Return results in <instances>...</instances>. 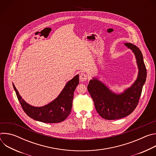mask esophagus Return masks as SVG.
Returning a JSON list of instances; mask_svg holds the SVG:
<instances>
[{
  "label": "esophagus",
  "instance_id": "obj_1",
  "mask_svg": "<svg viewBox=\"0 0 156 156\" xmlns=\"http://www.w3.org/2000/svg\"><path fill=\"white\" fill-rule=\"evenodd\" d=\"M87 79V75L84 73H81L80 74V81L81 82H84Z\"/></svg>",
  "mask_w": 156,
  "mask_h": 156
}]
</instances>
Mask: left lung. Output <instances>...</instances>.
<instances>
[{
	"instance_id": "1",
	"label": "left lung",
	"mask_w": 156,
	"mask_h": 156,
	"mask_svg": "<svg viewBox=\"0 0 156 156\" xmlns=\"http://www.w3.org/2000/svg\"><path fill=\"white\" fill-rule=\"evenodd\" d=\"M125 45L134 53L138 67L136 80L121 94H115L97 78H93L87 85V90L94 101L98 113L106 120H117L131 114L138 104L147 72L140 49L131 43Z\"/></svg>"
}]
</instances>
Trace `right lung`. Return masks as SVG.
Returning <instances> with one entry per match:
<instances>
[{"instance_id": "add662e5", "label": "right lung", "mask_w": 156, "mask_h": 156, "mask_svg": "<svg viewBox=\"0 0 156 156\" xmlns=\"http://www.w3.org/2000/svg\"><path fill=\"white\" fill-rule=\"evenodd\" d=\"M79 84V75L66 84L58 96L43 107H34L27 103L19 94L13 84L17 98L24 112L31 119L48 123H59L65 120L72 110L74 91Z\"/></svg>"}]
</instances>
